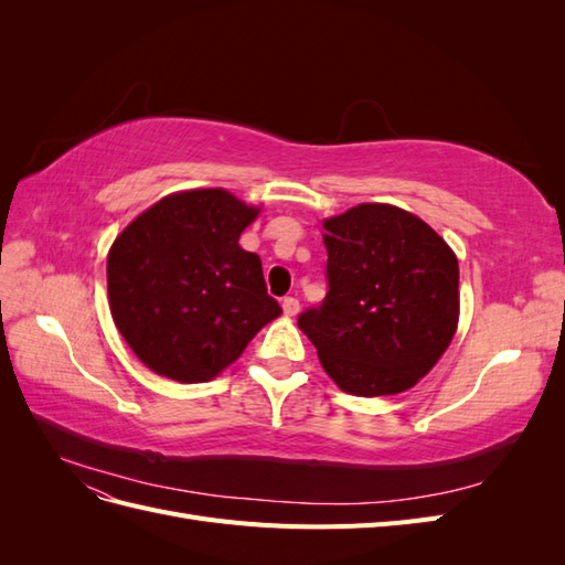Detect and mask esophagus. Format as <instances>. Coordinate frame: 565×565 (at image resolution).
Here are the masks:
<instances>
[{
  "label": "esophagus",
  "mask_w": 565,
  "mask_h": 565,
  "mask_svg": "<svg viewBox=\"0 0 565 565\" xmlns=\"http://www.w3.org/2000/svg\"><path fill=\"white\" fill-rule=\"evenodd\" d=\"M282 311H285V316H297L299 313V299H295V297H285L282 299Z\"/></svg>",
  "instance_id": "esophagus-1"
}]
</instances>
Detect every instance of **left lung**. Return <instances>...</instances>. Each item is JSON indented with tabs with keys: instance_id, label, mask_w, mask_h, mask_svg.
<instances>
[{
	"instance_id": "8db88e82",
	"label": "left lung",
	"mask_w": 565,
	"mask_h": 565,
	"mask_svg": "<svg viewBox=\"0 0 565 565\" xmlns=\"http://www.w3.org/2000/svg\"><path fill=\"white\" fill-rule=\"evenodd\" d=\"M322 228L330 289L299 316V330L341 391L374 398L413 388L457 330L455 252L393 204H358Z\"/></svg>"
}]
</instances>
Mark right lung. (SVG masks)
Instances as JSON below:
<instances>
[{"mask_svg": "<svg viewBox=\"0 0 565 565\" xmlns=\"http://www.w3.org/2000/svg\"><path fill=\"white\" fill-rule=\"evenodd\" d=\"M259 214L224 188L162 198L108 252V299L119 334L152 372L210 382L282 313L259 254L237 241Z\"/></svg>", "mask_w": 565, "mask_h": 565, "instance_id": "obj_1", "label": "right lung"}]
</instances>
